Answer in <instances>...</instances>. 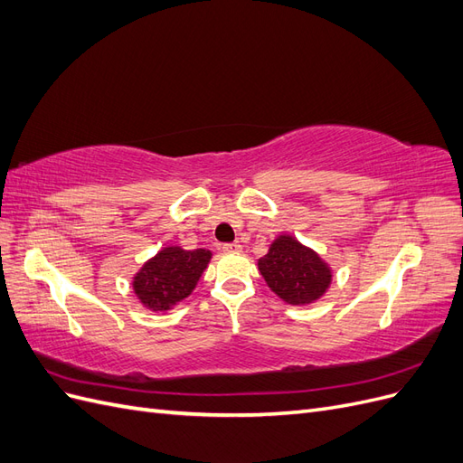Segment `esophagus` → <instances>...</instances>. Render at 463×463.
<instances>
[{
	"label": "esophagus",
	"instance_id": "34e87169",
	"mask_svg": "<svg viewBox=\"0 0 463 463\" xmlns=\"http://www.w3.org/2000/svg\"><path fill=\"white\" fill-rule=\"evenodd\" d=\"M222 250L223 253H240L241 250V245L240 243H226V245H222Z\"/></svg>",
	"mask_w": 463,
	"mask_h": 463
}]
</instances>
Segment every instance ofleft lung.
Masks as SVG:
<instances>
[{
    "label": "left lung",
    "mask_w": 463,
    "mask_h": 463,
    "mask_svg": "<svg viewBox=\"0 0 463 463\" xmlns=\"http://www.w3.org/2000/svg\"><path fill=\"white\" fill-rule=\"evenodd\" d=\"M264 282L289 305H309L325 296L332 282L330 266L293 235H278L259 259Z\"/></svg>",
    "instance_id": "left-lung-1"
}]
</instances>
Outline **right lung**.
Returning a JSON list of instances; mask_svg holds the SVG:
<instances>
[{
  "mask_svg": "<svg viewBox=\"0 0 463 463\" xmlns=\"http://www.w3.org/2000/svg\"><path fill=\"white\" fill-rule=\"evenodd\" d=\"M213 259L206 249L164 247L133 278V289L146 309L167 311L191 296Z\"/></svg>",
  "mask_w": 463,
  "mask_h": 463,
  "instance_id": "add662e5",
  "label": "right lung"
}]
</instances>
